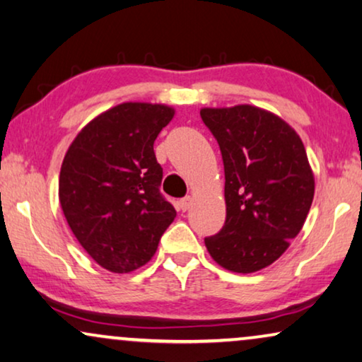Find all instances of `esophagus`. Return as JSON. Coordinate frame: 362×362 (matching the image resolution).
Wrapping results in <instances>:
<instances>
[{"instance_id": "1", "label": "esophagus", "mask_w": 362, "mask_h": 362, "mask_svg": "<svg viewBox=\"0 0 362 362\" xmlns=\"http://www.w3.org/2000/svg\"><path fill=\"white\" fill-rule=\"evenodd\" d=\"M192 202H194V199H192L191 196H186V197H182V199L177 202V204H180V209L182 212H186V211H189L191 207H192Z\"/></svg>"}]
</instances>
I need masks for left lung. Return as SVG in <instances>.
<instances>
[{
	"mask_svg": "<svg viewBox=\"0 0 362 362\" xmlns=\"http://www.w3.org/2000/svg\"><path fill=\"white\" fill-rule=\"evenodd\" d=\"M224 161L226 222L206 237L212 259L252 274L279 259L298 235L315 196L303 141L280 117L254 105L201 108Z\"/></svg>",
	"mask_w": 362,
	"mask_h": 362,
	"instance_id": "obj_1",
	"label": "left lung"
}]
</instances>
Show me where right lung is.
Returning a JSON list of instances; mask_svg holds the SVG:
<instances>
[{
  "mask_svg": "<svg viewBox=\"0 0 362 362\" xmlns=\"http://www.w3.org/2000/svg\"><path fill=\"white\" fill-rule=\"evenodd\" d=\"M175 117L161 103L125 102L88 122L64 156L59 202L88 255L113 274L151 260L176 211L160 192L153 143Z\"/></svg>",
  "mask_w": 362,
  "mask_h": 362,
  "instance_id": "1",
  "label": "right lung"
}]
</instances>
